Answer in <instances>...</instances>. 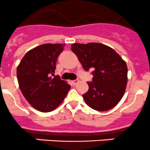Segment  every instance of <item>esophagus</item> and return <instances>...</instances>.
I'll return each mask as SVG.
<instances>
[{"label": "esophagus", "instance_id": "obj_1", "mask_svg": "<svg viewBox=\"0 0 150 150\" xmlns=\"http://www.w3.org/2000/svg\"><path fill=\"white\" fill-rule=\"evenodd\" d=\"M78 82H79V81H77V80H73V81H71V83L74 84V85L77 84V83Z\"/></svg>", "mask_w": 150, "mask_h": 150}]
</instances>
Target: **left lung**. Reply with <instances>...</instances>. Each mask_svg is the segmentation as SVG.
I'll return each instance as SVG.
<instances>
[{
  "instance_id": "obj_1",
  "label": "left lung",
  "mask_w": 150,
  "mask_h": 150,
  "mask_svg": "<svg viewBox=\"0 0 150 150\" xmlns=\"http://www.w3.org/2000/svg\"><path fill=\"white\" fill-rule=\"evenodd\" d=\"M71 50L84 70L93 69V82L82 95L85 103L99 112L112 109L123 97L127 83L125 60L111 47L100 43L71 44Z\"/></svg>"
}]
</instances>
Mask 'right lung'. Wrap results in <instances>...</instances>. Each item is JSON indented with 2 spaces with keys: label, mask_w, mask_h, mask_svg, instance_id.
<instances>
[{
  "label": "right lung",
  "mask_w": 150,
  "mask_h": 150,
  "mask_svg": "<svg viewBox=\"0 0 150 150\" xmlns=\"http://www.w3.org/2000/svg\"><path fill=\"white\" fill-rule=\"evenodd\" d=\"M65 44H44L29 50L17 69L19 87L28 103L36 110L50 112L63 102L70 84L58 76L52 77L56 60Z\"/></svg>",
  "instance_id": "right-lung-1"
}]
</instances>
